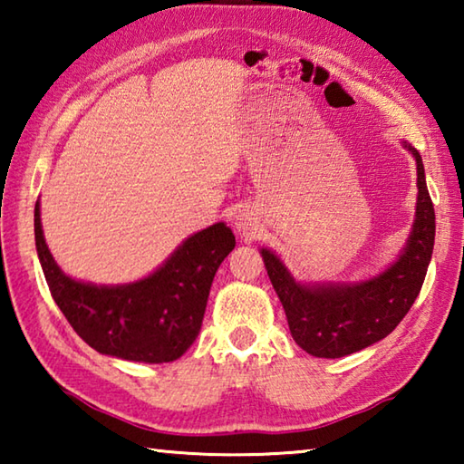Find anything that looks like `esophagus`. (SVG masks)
Here are the masks:
<instances>
[{"label":"esophagus","mask_w":464,"mask_h":464,"mask_svg":"<svg viewBox=\"0 0 464 464\" xmlns=\"http://www.w3.org/2000/svg\"><path fill=\"white\" fill-rule=\"evenodd\" d=\"M235 227H237V231H241L243 235L251 233V221L247 215H237L235 217Z\"/></svg>","instance_id":"1"}]
</instances>
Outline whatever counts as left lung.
<instances>
[{"label":"left lung","mask_w":464,"mask_h":464,"mask_svg":"<svg viewBox=\"0 0 464 464\" xmlns=\"http://www.w3.org/2000/svg\"><path fill=\"white\" fill-rule=\"evenodd\" d=\"M418 163V207L403 254L371 280L356 285H301L276 254L262 249L274 290L285 307L293 340L317 358H342L387 337L418 298L431 260L436 215L421 155L405 143Z\"/></svg>","instance_id":"8db88e82"}]
</instances>
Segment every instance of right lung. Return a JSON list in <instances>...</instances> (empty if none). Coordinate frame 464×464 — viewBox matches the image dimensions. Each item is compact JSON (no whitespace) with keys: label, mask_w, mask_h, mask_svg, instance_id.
Segmentation results:
<instances>
[{"label":"right lung","mask_w":464,"mask_h":464,"mask_svg":"<svg viewBox=\"0 0 464 464\" xmlns=\"http://www.w3.org/2000/svg\"><path fill=\"white\" fill-rule=\"evenodd\" d=\"M34 239L46 285L69 325L93 350L132 362H174L200 332L210 285L235 247L225 223L194 233L147 278L96 286L63 274L46 247L41 208L34 207Z\"/></svg>","instance_id":"add662e5"}]
</instances>
